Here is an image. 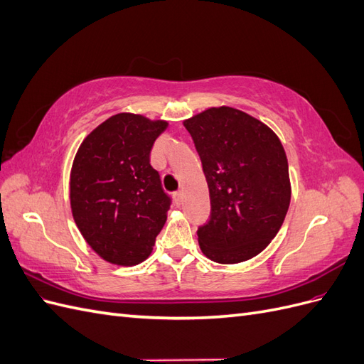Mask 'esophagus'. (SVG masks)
<instances>
[{
  "label": "esophagus",
  "mask_w": 364,
  "mask_h": 364,
  "mask_svg": "<svg viewBox=\"0 0 364 364\" xmlns=\"http://www.w3.org/2000/svg\"><path fill=\"white\" fill-rule=\"evenodd\" d=\"M173 197H174V202H176V205H181V203H182L183 193L179 190V191H176V193L173 194Z\"/></svg>",
  "instance_id": "1"
}]
</instances>
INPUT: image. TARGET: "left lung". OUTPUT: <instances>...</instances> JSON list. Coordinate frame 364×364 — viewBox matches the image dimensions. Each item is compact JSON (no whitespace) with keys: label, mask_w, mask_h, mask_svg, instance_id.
Masks as SVG:
<instances>
[{"label":"left lung","mask_w":364,"mask_h":364,"mask_svg":"<svg viewBox=\"0 0 364 364\" xmlns=\"http://www.w3.org/2000/svg\"><path fill=\"white\" fill-rule=\"evenodd\" d=\"M206 176L211 215L197 229L205 255L220 264L250 259L269 246L290 205L289 162L266 124L234 107L183 121Z\"/></svg>","instance_id":"8db88e82"}]
</instances>
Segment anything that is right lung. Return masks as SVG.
<instances>
[{
  "label": "right lung",
  "instance_id": "1",
  "mask_svg": "<svg viewBox=\"0 0 364 364\" xmlns=\"http://www.w3.org/2000/svg\"><path fill=\"white\" fill-rule=\"evenodd\" d=\"M165 121L117 114L85 138L74 158L70 197L86 243L118 266L144 261L167 220L171 197L150 165Z\"/></svg>",
  "mask_w": 364,
  "mask_h": 364
}]
</instances>
